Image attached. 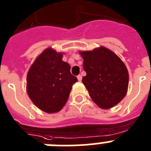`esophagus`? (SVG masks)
Wrapping results in <instances>:
<instances>
[{"label":"esophagus","instance_id":"1","mask_svg":"<svg viewBox=\"0 0 151 151\" xmlns=\"http://www.w3.org/2000/svg\"><path fill=\"white\" fill-rule=\"evenodd\" d=\"M77 78H78V82H81V81H82V76H81V75H78V76H77Z\"/></svg>","mask_w":151,"mask_h":151}]
</instances>
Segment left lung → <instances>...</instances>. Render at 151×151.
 <instances>
[{"mask_svg":"<svg viewBox=\"0 0 151 151\" xmlns=\"http://www.w3.org/2000/svg\"><path fill=\"white\" fill-rule=\"evenodd\" d=\"M79 54L87 73L82 82L92 101L103 110L118 104L129 87V72L125 63L114 52L103 46Z\"/></svg>","mask_w":151,"mask_h":151,"instance_id":"1","label":"left lung"}]
</instances>
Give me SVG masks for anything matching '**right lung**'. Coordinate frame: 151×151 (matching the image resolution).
I'll list each match as a JSON object with an SVG mask.
<instances>
[{
    "instance_id": "obj_1",
    "label": "right lung",
    "mask_w": 151,
    "mask_h": 151,
    "mask_svg": "<svg viewBox=\"0 0 151 151\" xmlns=\"http://www.w3.org/2000/svg\"><path fill=\"white\" fill-rule=\"evenodd\" d=\"M64 53L48 47L38 56L26 78V91L38 109L47 113L62 110L72 86L78 81L70 73V66L63 61Z\"/></svg>"
}]
</instances>
